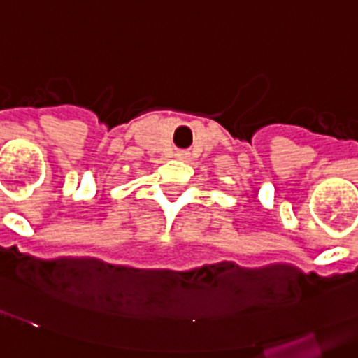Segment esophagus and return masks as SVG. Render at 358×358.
Returning <instances> with one entry per match:
<instances>
[{
    "mask_svg": "<svg viewBox=\"0 0 358 358\" xmlns=\"http://www.w3.org/2000/svg\"><path fill=\"white\" fill-rule=\"evenodd\" d=\"M175 157H176V159H180V160H187V159H189V153H187V151H176Z\"/></svg>",
    "mask_w": 358,
    "mask_h": 358,
    "instance_id": "34e87169",
    "label": "esophagus"
}]
</instances>
